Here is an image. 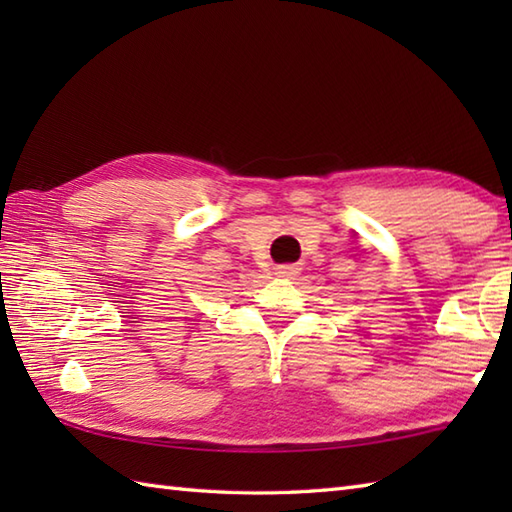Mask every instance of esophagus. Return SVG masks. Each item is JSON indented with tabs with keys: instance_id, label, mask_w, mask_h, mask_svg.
<instances>
[{
	"instance_id": "esophagus-1",
	"label": "esophagus",
	"mask_w": 512,
	"mask_h": 512,
	"mask_svg": "<svg viewBox=\"0 0 512 512\" xmlns=\"http://www.w3.org/2000/svg\"><path fill=\"white\" fill-rule=\"evenodd\" d=\"M299 266L297 264H281V266H277V277H284V279H292L295 275H299Z\"/></svg>"
}]
</instances>
